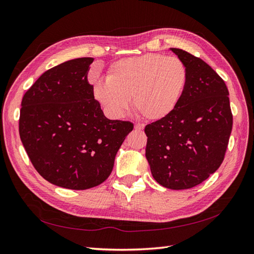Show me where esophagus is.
Returning <instances> with one entry per match:
<instances>
[{
  "instance_id": "34e87169",
  "label": "esophagus",
  "mask_w": 254,
  "mask_h": 254,
  "mask_svg": "<svg viewBox=\"0 0 254 254\" xmlns=\"http://www.w3.org/2000/svg\"><path fill=\"white\" fill-rule=\"evenodd\" d=\"M134 129L136 130V131H141V130L144 129V124H141V123H135Z\"/></svg>"
}]
</instances>
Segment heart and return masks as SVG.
<instances>
[{
    "label": "heart",
    "mask_w": 254,
    "mask_h": 254,
    "mask_svg": "<svg viewBox=\"0 0 254 254\" xmlns=\"http://www.w3.org/2000/svg\"><path fill=\"white\" fill-rule=\"evenodd\" d=\"M187 80V67L181 59L146 53L114 62L106 81L94 85V96L113 116H121L132 98L141 116L158 121L174 111Z\"/></svg>",
    "instance_id": "obj_1"
}]
</instances>
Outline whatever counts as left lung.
<instances>
[{"label": "left lung", "mask_w": 254, "mask_h": 254, "mask_svg": "<svg viewBox=\"0 0 254 254\" xmlns=\"http://www.w3.org/2000/svg\"><path fill=\"white\" fill-rule=\"evenodd\" d=\"M171 50L187 67V85L172 113L145 126V155L157 183L183 190L207 180L221 166L233 115L222 78L200 58Z\"/></svg>", "instance_id": "left-lung-1"}]
</instances>
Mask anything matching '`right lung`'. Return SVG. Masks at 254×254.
<instances>
[{
  "label": "right lung",
  "mask_w": 254,
  "mask_h": 254,
  "mask_svg": "<svg viewBox=\"0 0 254 254\" xmlns=\"http://www.w3.org/2000/svg\"><path fill=\"white\" fill-rule=\"evenodd\" d=\"M93 61L80 58L51 68L22 98L20 139L37 172L59 187L85 190L104 183L133 129L131 122L104 115L87 81Z\"/></svg>",
  "instance_id": "1"
}]
</instances>
